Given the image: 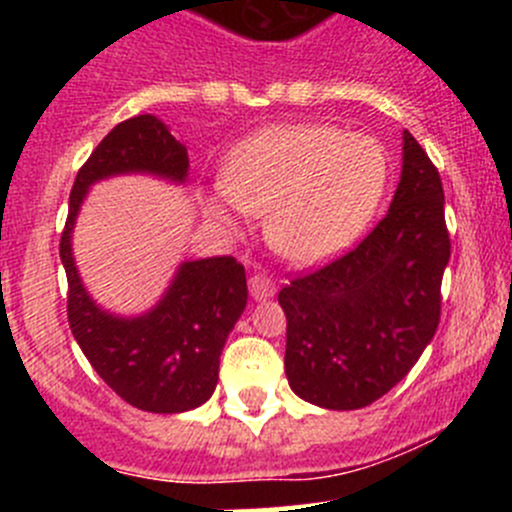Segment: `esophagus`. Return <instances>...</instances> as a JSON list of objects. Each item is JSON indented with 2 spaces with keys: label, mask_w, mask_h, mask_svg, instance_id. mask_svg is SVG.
I'll list each match as a JSON object with an SVG mask.
<instances>
[{
  "label": "esophagus",
  "mask_w": 512,
  "mask_h": 512,
  "mask_svg": "<svg viewBox=\"0 0 512 512\" xmlns=\"http://www.w3.org/2000/svg\"><path fill=\"white\" fill-rule=\"evenodd\" d=\"M247 285H250L252 299H257V302H262V299H270L272 294H275V282L265 275H252L250 280H247Z\"/></svg>",
  "instance_id": "esophagus-1"
}]
</instances>
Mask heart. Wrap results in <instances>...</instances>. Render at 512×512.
I'll list each match as a JSON object with an SVG mask.
<instances>
[{
	"label": "heart",
	"instance_id": "obj_1",
	"mask_svg": "<svg viewBox=\"0 0 512 512\" xmlns=\"http://www.w3.org/2000/svg\"><path fill=\"white\" fill-rule=\"evenodd\" d=\"M389 153L366 133L327 123L275 126L230 156L210 208L235 225L265 215L272 250L299 267L334 260L371 225L389 188Z\"/></svg>",
	"mask_w": 512,
	"mask_h": 512
}]
</instances>
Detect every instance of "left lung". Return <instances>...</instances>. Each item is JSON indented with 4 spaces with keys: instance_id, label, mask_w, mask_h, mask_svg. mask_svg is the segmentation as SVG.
I'll return each instance as SVG.
<instances>
[{
    "instance_id": "left-lung-1",
    "label": "left lung",
    "mask_w": 512,
    "mask_h": 512,
    "mask_svg": "<svg viewBox=\"0 0 512 512\" xmlns=\"http://www.w3.org/2000/svg\"><path fill=\"white\" fill-rule=\"evenodd\" d=\"M448 257L441 175L404 131L401 180L386 218L352 252L280 292L294 394L354 411L394 389L436 334Z\"/></svg>"
}]
</instances>
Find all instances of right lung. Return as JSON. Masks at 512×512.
<instances>
[{"label": "right lung", "mask_w": 512, "mask_h": 512, "mask_svg": "<svg viewBox=\"0 0 512 512\" xmlns=\"http://www.w3.org/2000/svg\"><path fill=\"white\" fill-rule=\"evenodd\" d=\"M188 168V151L160 118L143 113L118 123L76 175L61 232L71 334L96 374L123 401L151 414H183L213 396L225 339L247 304L245 267L235 257L180 262L156 307L121 317L98 307L84 287L71 235L98 180L141 173L183 185Z\"/></svg>", "instance_id": "1"}]
</instances>
